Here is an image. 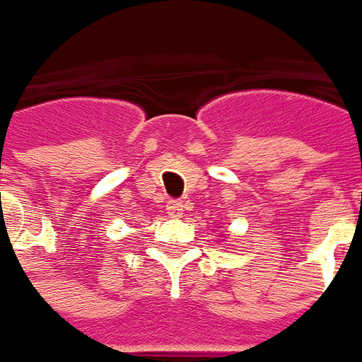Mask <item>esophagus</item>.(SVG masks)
Here are the masks:
<instances>
[{"label": "esophagus", "mask_w": 362, "mask_h": 362, "mask_svg": "<svg viewBox=\"0 0 362 362\" xmlns=\"http://www.w3.org/2000/svg\"><path fill=\"white\" fill-rule=\"evenodd\" d=\"M166 210H168V216H172V218H178V216H182L184 204H182L180 200H170L168 206H166Z\"/></svg>", "instance_id": "34e87169"}]
</instances>
